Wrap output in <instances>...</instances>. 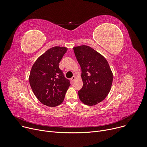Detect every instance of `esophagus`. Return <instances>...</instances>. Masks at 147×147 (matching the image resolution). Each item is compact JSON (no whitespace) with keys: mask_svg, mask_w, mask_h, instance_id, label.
Instances as JSON below:
<instances>
[{"mask_svg":"<svg viewBox=\"0 0 147 147\" xmlns=\"http://www.w3.org/2000/svg\"><path fill=\"white\" fill-rule=\"evenodd\" d=\"M75 80H76V77H75V76H73V77H72L70 78V80H71V82H73Z\"/></svg>","mask_w":147,"mask_h":147,"instance_id":"esophagus-1","label":"esophagus"}]
</instances>
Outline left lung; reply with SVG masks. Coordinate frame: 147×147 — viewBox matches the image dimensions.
<instances>
[{"label": "left lung", "instance_id": "obj_1", "mask_svg": "<svg viewBox=\"0 0 147 147\" xmlns=\"http://www.w3.org/2000/svg\"><path fill=\"white\" fill-rule=\"evenodd\" d=\"M81 69L82 88L78 91L80 100L93 106L102 101L109 93L113 73L107 59L89 46L73 48Z\"/></svg>", "mask_w": 147, "mask_h": 147}]
</instances>
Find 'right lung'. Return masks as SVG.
<instances>
[{"instance_id":"obj_1","label":"right lung","mask_w":147,"mask_h":147,"mask_svg":"<svg viewBox=\"0 0 147 147\" xmlns=\"http://www.w3.org/2000/svg\"><path fill=\"white\" fill-rule=\"evenodd\" d=\"M67 48L55 47L40 55L34 63L29 76L31 89L42 104L49 107L59 105L70 86L59 64Z\"/></svg>"}]
</instances>
